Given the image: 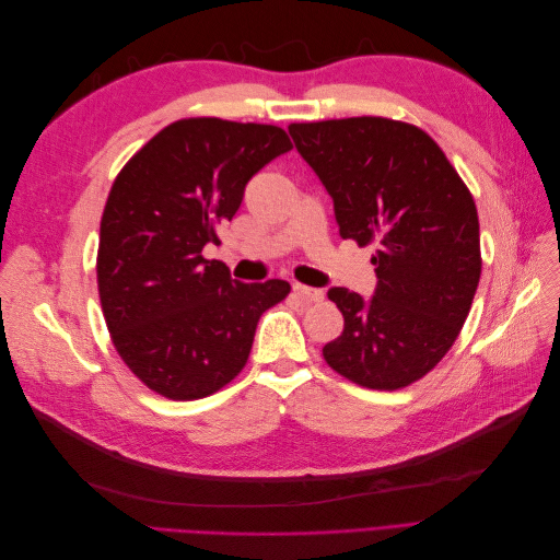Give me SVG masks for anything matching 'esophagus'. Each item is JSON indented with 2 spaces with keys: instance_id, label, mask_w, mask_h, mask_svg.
Instances as JSON below:
<instances>
[{
  "instance_id": "1",
  "label": "esophagus",
  "mask_w": 560,
  "mask_h": 560,
  "mask_svg": "<svg viewBox=\"0 0 560 560\" xmlns=\"http://www.w3.org/2000/svg\"><path fill=\"white\" fill-rule=\"evenodd\" d=\"M294 294L301 299V301H306V303H319L322 299H325V292L322 290H313V287H306V284H294Z\"/></svg>"
}]
</instances>
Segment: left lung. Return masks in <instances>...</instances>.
<instances>
[{"mask_svg":"<svg viewBox=\"0 0 560 560\" xmlns=\"http://www.w3.org/2000/svg\"><path fill=\"white\" fill-rule=\"evenodd\" d=\"M290 135L334 200L341 238L378 249L376 292L331 287L343 331L327 364L371 389H399L455 343L481 278L479 214L425 130L383 116L292 124Z\"/></svg>","mask_w":560,"mask_h":560,"instance_id":"obj_1","label":"left lung"}]
</instances>
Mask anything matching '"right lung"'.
<instances>
[{"mask_svg":"<svg viewBox=\"0 0 560 560\" xmlns=\"http://www.w3.org/2000/svg\"><path fill=\"white\" fill-rule=\"evenodd\" d=\"M292 149L287 132L214 116L154 135L116 175L100 222L97 292L112 343L149 389L200 399L247 364L259 317L290 282L245 284L202 257L245 184Z\"/></svg>","mask_w":560,"mask_h":560,"instance_id":"1","label":"right lung"}]
</instances>
